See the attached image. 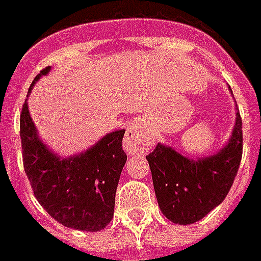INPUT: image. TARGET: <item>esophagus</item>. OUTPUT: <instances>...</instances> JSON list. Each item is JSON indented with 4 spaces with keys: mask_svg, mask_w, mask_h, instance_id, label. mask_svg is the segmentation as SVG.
<instances>
[{
    "mask_svg": "<svg viewBox=\"0 0 261 261\" xmlns=\"http://www.w3.org/2000/svg\"><path fill=\"white\" fill-rule=\"evenodd\" d=\"M123 148L128 154H141L150 148V139L141 122H133L127 127Z\"/></svg>",
    "mask_w": 261,
    "mask_h": 261,
    "instance_id": "esophagus-1",
    "label": "esophagus"
}]
</instances>
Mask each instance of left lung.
Returning <instances> with one entry per match:
<instances>
[{
  "instance_id": "left-lung-1",
  "label": "left lung",
  "mask_w": 261,
  "mask_h": 261,
  "mask_svg": "<svg viewBox=\"0 0 261 261\" xmlns=\"http://www.w3.org/2000/svg\"><path fill=\"white\" fill-rule=\"evenodd\" d=\"M228 90L232 94L230 86ZM241 157L242 120L238 108L227 144L211 156L193 160L168 145H157L146 159L163 215L184 226L206 216L230 192Z\"/></svg>"
}]
</instances>
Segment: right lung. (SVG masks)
<instances>
[{
  "label": "right lung",
  "mask_w": 261,
  "mask_h": 261,
  "mask_svg": "<svg viewBox=\"0 0 261 261\" xmlns=\"http://www.w3.org/2000/svg\"><path fill=\"white\" fill-rule=\"evenodd\" d=\"M50 72L38 73L29 89ZM126 130L108 133L85 152L63 157L38 135L25 101L20 115L23 164L34 196L43 210L65 227L99 231L111 223L120 174L127 162L122 148Z\"/></svg>",
  "instance_id": "right-lung-1"
}]
</instances>
